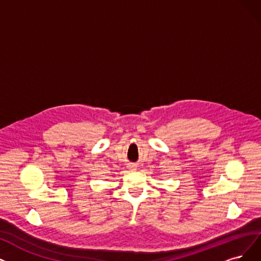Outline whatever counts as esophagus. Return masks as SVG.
I'll list each match as a JSON object with an SVG mask.
<instances>
[{"instance_id": "obj_1", "label": "esophagus", "mask_w": 261, "mask_h": 261, "mask_svg": "<svg viewBox=\"0 0 261 261\" xmlns=\"http://www.w3.org/2000/svg\"><path fill=\"white\" fill-rule=\"evenodd\" d=\"M129 168H130L132 170H136V166H134V165H130V166H129Z\"/></svg>"}]
</instances>
